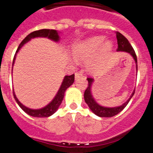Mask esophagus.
<instances>
[{"instance_id":"34e87169","label":"esophagus","mask_w":153,"mask_h":153,"mask_svg":"<svg viewBox=\"0 0 153 153\" xmlns=\"http://www.w3.org/2000/svg\"><path fill=\"white\" fill-rule=\"evenodd\" d=\"M84 75H83V72H76L75 73V79H78V78H82Z\"/></svg>"}]
</instances>
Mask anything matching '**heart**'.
Masks as SVG:
<instances>
[{"instance_id":"obj_1","label":"heart","mask_w":153,"mask_h":153,"mask_svg":"<svg viewBox=\"0 0 153 153\" xmlns=\"http://www.w3.org/2000/svg\"><path fill=\"white\" fill-rule=\"evenodd\" d=\"M104 41V37H91L74 47V55L80 59H87L86 66L90 72H97L101 62L112 51V42Z\"/></svg>"}]
</instances>
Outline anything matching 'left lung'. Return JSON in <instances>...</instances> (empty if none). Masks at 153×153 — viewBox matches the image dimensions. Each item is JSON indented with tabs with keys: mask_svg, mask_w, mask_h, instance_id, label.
Here are the masks:
<instances>
[{
	"mask_svg": "<svg viewBox=\"0 0 153 153\" xmlns=\"http://www.w3.org/2000/svg\"><path fill=\"white\" fill-rule=\"evenodd\" d=\"M116 38H117V41H118V49L117 51H124V52H126L128 53H129L130 55H131V56L134 58L135 61V63H136V68L137 71V56L135 53L134 50L133 49L132 46L131 45V44L129 43L128 40L123 35L116 31ZM88 81V87L87 88V89L85 90V94H84V97H85V101L87 104L88 105L89 108L91 109V110L94 112L95 115H97V116L100 117H105V118H109V117L115 116V115L119 113L120 112H122L124 109L125 108L128 103L129 102V101L131 100V99L132 98V97L134 96V94L135 93V90L133 91L132 94L131 95L129 99L125 102V103L122 104V105L120 106H116V107H112V108H109V107H104L102 105H99L97 102L95 101L94 98L93 97L92 94H91V86L93 85V82H94V79L92 78H87Z\"/></svg>",
	"mask_w": 153,
	"mask_h": 153,
	"instance_id": "obj_1",
	"label": "left lung"
}]
</instances>
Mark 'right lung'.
Here are the masks:
<instances>
[{"label":"right lung","mask_w":153,"mask_h":153,"mask_svg":"<svg viewBox=\"0 0 153 153\" xmlns=\"http://www.w3.org/2000/svg\"><path fill=\"white\" fill-rule=\"evenodd\" d=\"M38 37L48 38H49V39L53 40V41H56V42L59 41V34H58L56 30L41 29L31 32L29 35H27V36L22 40V41L20 43V44L19 45L18 49H17L16 52L13 60V64L14 62H15L16 53L19 52V51L22 48V47L23 46L24 44H26L27 42H28L31 38H38ZM74 81H75V75H74V74L71 75H65V76L64 77V79L62 82V85H61L60 88H59L57 94H56V96L55 97L53 98V100L48 105H47L46 106H44V108H41V109H32L25 106L23 104H22L19 101V100L17 99L16 96V94L13 91V92L14 99L16 101V102L18 103V105H19V107H20L21 109H22L24 112H26L28 115L33 117H37V118H46V117H49L51 116V115H52L53 113H55L56 111L58 109L59 106L60 105L61 102H62V100H63L64 94H65V91H66L67 88H69V87L74 83Z\"/></svg>","instance_id":"obj_1"}]
</instances>
